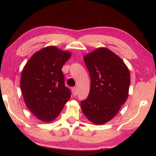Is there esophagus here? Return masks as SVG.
Wrapping results in <instances>:
<instances>
[{
  "label": "esophagus",
  "mask_w": 156,
  "mask_h": 156,
  "mask_svg": "<svg viewBox=\"0 0 156 156\" xmlns=\"http://www.w3.org/2000/svg\"><path fill=\"white\" fill-rule=\"evenodd\" d=\"M72 92H73V94L74 95V96H76L78 94V88L77 87H74L72 88Z\"/></svg>",
  "instance_id": "obj_1"
}]
</instances>
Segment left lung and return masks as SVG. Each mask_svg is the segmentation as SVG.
<instances>
[{"mask_svg":"<svg viewBox=\"0 0 156 156\" xmlns=\"http://www.w3.org/2000/svg\"><path fill=\"white\" fill-rule=\"evenodd\" d=\"M91 78L88 98L80 102L87 118L95 125L113 119L129 95L130 73L125 63L110 49L99 47L83 57Z\"/></svg>","mask_w":156,"mask_h":156,"instance_id":"8db88e82","label":"left lung"}]
</instances>
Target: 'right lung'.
I'll return each mask as SVG.
<instances>
[{
  "instance_id": "obj_1",
  "label": "right lung",
  "mask_w": 156,
  "mask_h": 156,
  "mask_svg": "<svg viewBox=\"0 0 156 156\" xmlns=\"http://www.w3.org/2000/svg\"><path fill=\"white\" fill-rule=\"evenodd\" d=\"M71 56L55 46L46 47L34 54L23 68L20 89L25 105L41 121L56 119L70 98L61 69Z\"/></svg>"
}]
</instances>
